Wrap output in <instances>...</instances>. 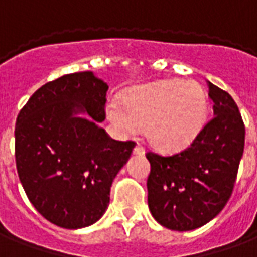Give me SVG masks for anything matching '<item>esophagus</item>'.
Segmentation results:
<instances>
[{
  "label": "esophagus",
  "instance_id": "esophagus-1",
  "mask_svg": "<svg viewBox=\"0 0 257 257\" xmlns=\"http://www.w3.org/2000/svg\"><path fill=\"white\" fill-rule=\"evenodd\" d=\"M134 154L135 156H143L145 154V149L142 145H136V147L134 149Z\"/></svg>",
  "mask_w": 257,
  "mask_h": 257
}]
</instances>
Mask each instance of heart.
<instances>
[{"mask_svg":"<svg viewBox=\"0 0 257 257\" xmlns=\"http://www.w3.org/2000/svg\"><path fill=\"white\" fill-rule=\"evenodd\" d=\"M208 95L197 82L164 79L135 86L122 99V107H108V119L123 135L146 125V136L161 150L190 145L208 117Z\"/></svg>","mask_w":257,"mask_h":257,"instance_id":"1","label":"heart"}]
</instances>
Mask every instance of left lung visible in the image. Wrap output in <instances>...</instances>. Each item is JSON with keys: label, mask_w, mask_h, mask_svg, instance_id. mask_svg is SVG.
<instances>
[{"label": "left lung", "mask_w": 257, "mask_h": 257, "mask_svg": "<svg viewBox=\"0 0 257 257\" xmlns=\"http://www.w3.org/2000/svg\"><path fill=\"white\" fill-rule=\"evenodd\" d=\"M213 117L191 145L172 156L149 151V208L161 226L175 231L202 227L219 215L234 189L245 146V125L226 90L212 82Z\"/></svg>", "instance_id": "1"}]
</instances>
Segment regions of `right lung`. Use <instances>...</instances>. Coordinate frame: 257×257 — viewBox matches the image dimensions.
<instances>
[{"instance_id": "obj_1", "label": "right lung", "mask_w": 257, "mask_h": 257, "mask_svg": "<svg viewBox=\"0 0 257 257\" xmlns=\"http://www.w3.org/2000/svg\"><path fill=\"white\" fill-rule=\"evenodd\" d=\"M107 89L92 71L67 74L36 90L16 119L15 158L27 198L47 220L68 230L103 216L112 180L135 147L97 125L106 118Z\"/></svg>"}]
</instances>
